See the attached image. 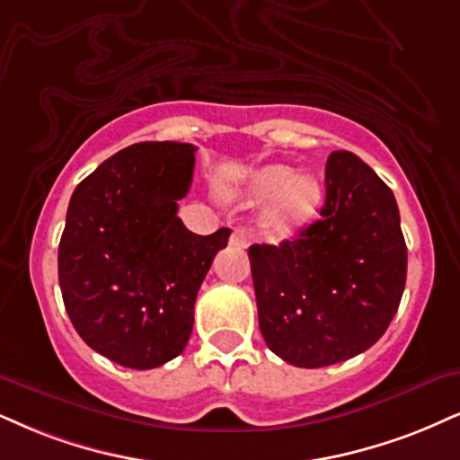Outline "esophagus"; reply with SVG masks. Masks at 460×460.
I'll list each match as a JSON object with an SVG mask.
<instances>
[{
	"instance_id": "obj_1",
	"label": "esophagus",
	"mask_w": 460,
	"mask_h": 460,
	"mask_svg": "<svg viewBox=\"0 0 460 460\" xmlns=\"http://www.w3.org/2000/svg\"><path fill=\"white\" fill-rule=\"evenodd\" d=\"M230 245L236 247V249H245V247L249 245L247 232L241 230V228L232 230V234H230Z\"/></svg>"
}]
</instances>
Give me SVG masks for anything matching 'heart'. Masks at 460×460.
<instances>
[{"mask_svg":"<svg viewBox=\"0 0 460 460\" xmlns=\"http://www.w3.org/2000/svg\"><path fill=\"white\" fill-rule=\"evenodd\" d=\"M279 196V200L264 215V232L270 239L281 241L296 234L320 211L322 183L314 174H296L283 164H270L252 174L241 198L247 204H262Z\"/></svg>","mask_w":460,"mask_h":460,"instance_id":"1","label":"heart"}]
</instances>
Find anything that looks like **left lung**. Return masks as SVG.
I'll return each mask as SVG.
<instances>
[{
    "label": "left lung",
    "instance_id": "8db88e82",
    "mask_svg": "<svg viewBox=\"0 0 460 460\" xmlns=\"http://www.w3.org/2000/svg\"><path fill=\"white\" fill-rule=\"evenodd\" d=\"M320 215L296 239L249 247L264 341L303 368L371 348L393 322L407 277L394 194L358 155H328Z\"/></svg>",
    "mask_w": 460,
    "mask_h": 460
}]
</instances>
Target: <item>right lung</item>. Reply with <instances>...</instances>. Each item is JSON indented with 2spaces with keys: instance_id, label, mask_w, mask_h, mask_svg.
<instances>
[{
  "instance_id": "right-lung-1",
  "label": "right lung",
  "mask_w": 460,
  "mask_h": 460,
  "mask_svg": "<svg viewBox=\"0 0 460 460\" xmlns=\"http://www.w3.org/2000/svg\"><path fill=\"white\" fill-rule=\"evenodd\" d=\"M196 146L138 143L115 153L70 198L59 243L67 315L89 348L129 368L177 358L198 290L230 230L190 232L177 215Z\"/></svg>"
}]
</instances>
